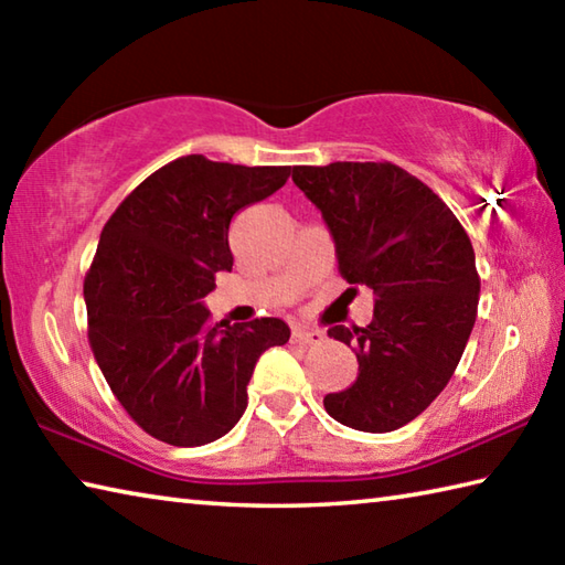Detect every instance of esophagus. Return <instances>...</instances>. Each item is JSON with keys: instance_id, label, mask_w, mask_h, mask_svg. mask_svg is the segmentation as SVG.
<instances>
[{"instance_id": "34e87169", "label": "esophagus", "mask_w": 565, "mask_h": 565, "mask_svg": "<svg viewBox=\"0 0 565 565\" xmlns=\"http://www.w3.org/2000/svg\"><path fill=\"white\" fill-rule=\"evenodd\" d=\"M323 339V331H317V329H294L291 331V341L294 343H301V347H317V343H321Z\"/></svg>"}]
</instances>
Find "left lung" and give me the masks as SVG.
Segmentation results:
<instances>
[{
	"mask_svg": "<svg viewBox=\"0 0 565 565\" xmlns=\"http://www.w3.org/2000/svg\"><path fill=\"white\" fill-rule=\"evenodd\" d=\"M291 179L327 222L343 279L376 294L366 329H329L356 351L359 376L323 408L356 431H396L446 388L471 337L481 291L471 238L391 161L294 167Z\"/></svg>",
	"mask_w": 565,
	"mask_h": 565,
	"instance_id": "obj_1",
	"label": "left lung"
}]
</instances>
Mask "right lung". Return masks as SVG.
Here are the masks:
<instances>
[{
    "mask_svg": "<svg viewBox=\"0 0 565 565\" xmlns=\"http://www.w3.org/2000/svg\"><path fill=\"white\" fill-rule=\"evenodd\" d=\"M289 174L181 157L141 181L102 228L84 279L89 343L114 396L159 441L189 448L232 431L256 361L291 337L281 319L212 327L204 306L214 274L234 266V214Z\"/></svg>",
    "mask_w": 565,
    "mask_h": 565,
    "instance_id": "add662e5",
    "label": "right lung"
}]
</instances>
